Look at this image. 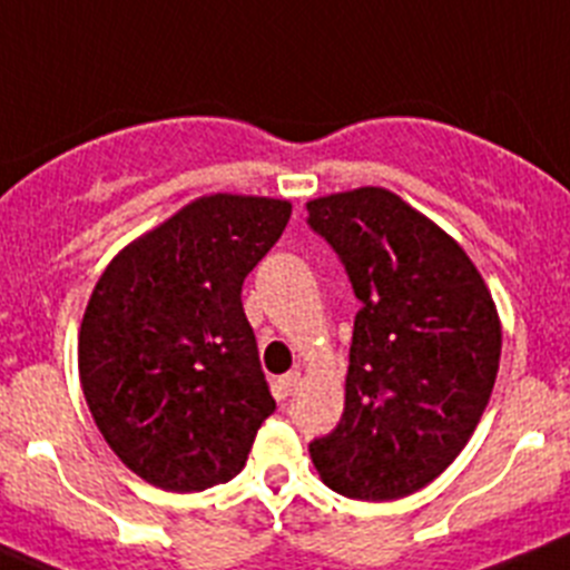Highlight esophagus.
<instances>
[{
  "label": "esophagus",
  "mask_w": 570,
  "mask_h": 570,
  "mask_svg": "<svg viewBox=\"0 0 570 570\" xmlns=\"http://www.w3.org/2000/svg\"><path fill=\"white\" fill-rule=\"evenodd\" d=\"M299 381H302L299 372H288V375H282L279 377V392L282 394H294L296 389H299Z\"/></svg>",
  "instance_id": "1"
}]
</instances>
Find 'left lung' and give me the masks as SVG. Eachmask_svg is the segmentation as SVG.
<instances>
[{
    "mask_svg": "<svg viewBox=\"0 0 570 570\" xmlns=\"http://www.w3.org/2000/svg\"><path fill=\"white\" fill-rule=\"evenodd\" d=\"M344 263L355 316L341 422L311 442L330 490L392 501L431 484L473 436L501 361L495 302L464 248L383 187L307 200Z\"/></svg>",
    "mask_w": 570,
    "mask_h": 570,
    "instance_id": "8db88e82",
    "label": "left lung"
}]
</instances>
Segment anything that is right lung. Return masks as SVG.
Wrapping results in <instances>:
<instances>
[{
  "mask_svg": "<svg viewBox=\"0 0 570 570\" xmlns=\"http://www.w3.org/2000/svg\"><path fill=\"white\" fill-rule=\"evenodd\" d=\"M288 218V200L204 195L97 279L80 324V386L108 448L148 484H226L274 414L240 291Z\"/></svg>",
  "mask_w": 570,
  "mask_h": 570,
  "instance_id": "1",
  "label": "right lung"
}]
</instances>
